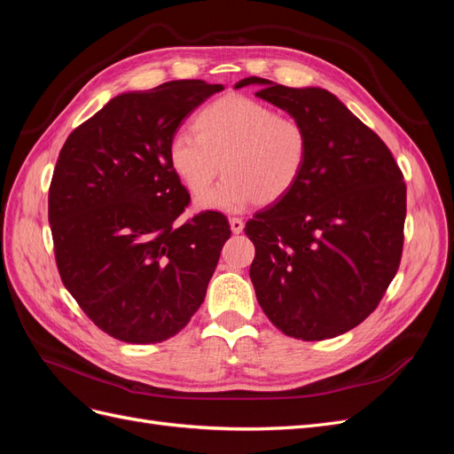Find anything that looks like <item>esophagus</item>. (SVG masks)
Here are the masks:
<instances>
[{"instance_id": "1", "label": "esophagus", "mask_w": 454, "mask_h": 454, "mask_svg": "<svg viewBox=\"0 0 454 454\" xmlns=\"http://www.w3.org/2000/svg\"><path fill=\"white\" fill-rule=\"evenodd\" d=\"M229 225H231V231L235 232V235H239V232H242V229H244V222L240 217H231Z\"/></svg>"}]
</instances>
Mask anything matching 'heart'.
Wrapping results in <instances>:
<instances>
[{"label":"heart","mask_w":454,"mask_h":454,"mask_svg":"<svg viewBox=\"0 0 454 454\" xmlns=\"http://www.w3.org/2000/svg\"><path fill=\"white\" fill-rule=\"evenodd\" d=\"M193 132H176L168 144L170 167L185 189L200 195L219 168L226 174L197 200L200 210L240 212L250 202H277L307 167L309 132L303 122L280 117L246 96H223L204 106L193 119Z\"/></svg>","instance_id":"1"}]
</instances>
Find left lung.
Segmentation results:
<instances>
[{
	"instance_id": "obj_1",
	"label": "left lung",
	"mask_w": 454,
	"mask_h": 454,
	"mask_svg": "<svg viewBox=\"0 0 454 454\" xmlns=\"http://www.w3.org/2000/svg\"><path fill=\"white\" fill-rule=\"evenodd\" d=\"M255 96L309 132L305 172L284 199L246 223L255 246L257 303L282 333L322 340L377 309L400 267L407 187L379 136L335 94L246 77Z\"/></svg>"
}]
</instances>
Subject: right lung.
<instances>
[{
  "instance_id": "obj_1",
  "label": "right lung",
  "mask_w": 454,
  "mask_h": 454,
  "mask_svg": "<svg viewBox=\"0 0 454 454\" xmlns=\"http://www.w3.org/2000/svg\"><path fill=\"white\" fill-rule=\"evenodd\" d=\"M219 90L223 85L184 79L122 92L60 151L49 189L60 278L119 340L151 345L182 332L231 237L227 217L212 210L174 225L189 193L168 160L182 121Z\"/></svg>"
}]
</instances>
